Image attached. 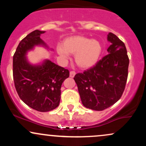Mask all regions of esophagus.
I'll return each mask as SVG.
<instances>
[{"mask_svg":"<svg viewBox=\"0 0 146 146\" xmlns=\"http://www.w3.org/2000/svg\"><path fill=\"white\" fill-rule=\"evenodd\" d=\"M75 73H75L74 71H70V77H71V78H73V77L75 76Z\"/></svg>","mask_w":146,"mask_h":146,"instance_id":"1","label":"esophagus"}]
</instances>
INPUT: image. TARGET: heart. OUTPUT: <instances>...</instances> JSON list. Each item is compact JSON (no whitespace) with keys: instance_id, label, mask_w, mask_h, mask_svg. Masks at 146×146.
Masks as SVG:
<instances>
[{"instance_id":"heart-1","label":"heart","mask_w":146,"mask_h":146,"mask_svg":"<svg viewBox=\"0 0 146 146\" xmlns=\"http://www.w3.org/2000/svg\"><path fill=\"white\" fill-rule=\"evenodd\" d=\"M62 58H68L70 54H75V63L79 67L88 68L98 62L102 52L101 43L85 36H75L65 39L62 45L57 47Z\"/></svg>"}]
</instances>
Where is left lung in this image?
<instances>
[{
    "label": "left lung",
    "instance_id": "obj_1",
    "mask_svg": "<svg viewBox=\"0 0 146 146\" xmlns=\"http://www.w3.org/2000/svg\"><path fill=\"white\" fill-rule=\"evenodd\" d=\"M108 40L111 42L108 54L73 78L82 104L98 111L109 108L121 98L128 79L129 58L124 43L113 33H108Z\"/></svg>",
    "mask_w": 146,
    "mask_h": 146
}]
</instances>
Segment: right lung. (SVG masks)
Masks as SVG:
<instances>
[{
    "label": "right lung",
    "mask_w": 146,
    "mask_h": 146,
    "mask_svg": "<svg viewBox=\"0 0 146 146\" xmlns=\"http://www.w3.org/2000/svg\"><path fill=\"white\" fill-rule=\"evenodd\" d=\"M44 31L35 30L20 42L13 56V78L20 98L33 109L40 112L52 110L59 106L61 86L69 77L68 69L50 60L41 65H31L25 56L35 45L46 44L40 35Z\"/></svg>",
    "instance_id": "add662e5"
}]
</instances>
